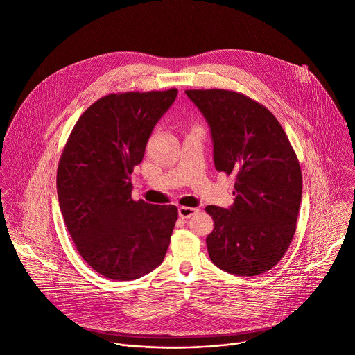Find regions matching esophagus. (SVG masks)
<instances>
[{
	"instance_id": "34e87169",
	"label": "esophagus",
	"mask_w": 355,
	"mask_h": 355,
	"mask_svg": "<svg viewBox=\"0 0 355 355\" xmlns=\"http://www.w3.org/2000/svg\"><path fill=\"white\" fill-rule=\"evenodd\" d=\"M198 212H199L198 208H191V207H180L178 208V215L181 219H189L191 216H193Z\"/></svg>"
}]
</instances>
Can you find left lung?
<instances>
[{
  "mask_svg": "<svg viewBox=\"0 0 355 355\" xmlns=\"http://www.w3.org/2000/svg\"><path fill=\"white\" fill-rule=\"evenodd\" d=\"M211 128L218 171L236 177L234 204L209 205L215 229L207 237L212 263L243 277L270 271L296 230L302 173L277 118L261 104L229 89H187Z\"/></svg>",
  "mask_w": 355,
  "mask_h": 355,
  "instance_id": "obj_1",
  "label": "left lung"
}]
</instances>
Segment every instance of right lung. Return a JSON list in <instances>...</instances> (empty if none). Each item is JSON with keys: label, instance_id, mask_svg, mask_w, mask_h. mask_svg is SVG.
I'll return each mask as SVG.
<instances>
[{"label": "right lung", "instance_id": "obj_1", "mask_svg": "<svg viewBox=\"0 0 355 355\" xmlns=\"http://www.w3.org/2000/svg\"><path fill=\"white\" fill-rule=\"evenodd\" d=\"M177 94L170 88L99 98L62 153L58 196L66 227L85 263L110 279H137L167 252L178 209L133 200L130 174Z\"/></svg>", "mask_w": 355, "mask_h": 355}]
</instances>
